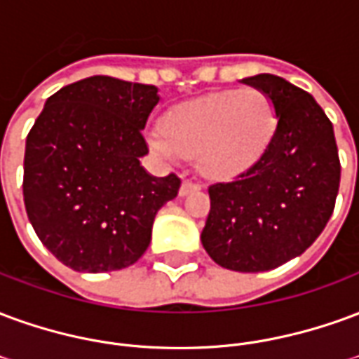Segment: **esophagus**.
Masks as SVG:
<instances>
[{
    "label": "esophagus",
    "mask_w": 359,
    "mask_h": 359,
    "mask_svg": "<svg viewBox=\"0 0 359 359\" xmlns=\"http://www.w3.org/2000/svg\"><path fill=\"white\" fill-rule=\"evenodd\" d=\"M198 188H200V184H196V182H192V180H184V182L180 184L179 194L180 196H187V194H190V192H194V190H198Z\"/></svg>",
    "instance_id": "1"
}]
</instances>
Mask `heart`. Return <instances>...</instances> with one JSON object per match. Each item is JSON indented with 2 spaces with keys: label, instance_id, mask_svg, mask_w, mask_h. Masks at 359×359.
<instances>
[{
  "label": "heart",
  "instance_id": "1",
  "mask_svg": "<svg viewBox=\"0 0 359 359\" xmlns=\"http://www.w3.org/2000/svg\"><path fill=\"white\" fill-rule=\"evenodd\" d=\"M163 130L148 136L151 149L169 161L200 154L211 177L244 171L264 154L275 130L271 102L257 90L213 94L169 111Z\"/></svg>",
  "mask_w": 359,
  "mask_h": 359
}]
</instances>
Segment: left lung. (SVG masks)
I'll use <instances>...</instances> for the list:
<instances>
[{
  "mask_svg": "<svg viewBox=\"0 0 359 359\" xmlns=\"http://www.w3.org/2000/svg\"><path fill=\"white\" fill-rule=\"evenodd\" d=\"M277 117L264 154L229 182L208 188L202 244L221 267L259 273L300 256L323 233L339 194L332 123L313 95L275 74L244 79Z\"/></svg>",
  "mask_w": 359,
  "mask_h": 359,
  "instance_id": "8db88e82",
  "label": "left lung"
}]
</instances>
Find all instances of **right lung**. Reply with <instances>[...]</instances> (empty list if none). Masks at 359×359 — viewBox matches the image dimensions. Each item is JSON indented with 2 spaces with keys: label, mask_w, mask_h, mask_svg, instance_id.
Wrapping results in <instances>:
<instances>
[{
  "label": "right lung",
  "mask_w": 359,
  "mask_h": 359,
  "mask_svg": "<svg viewBox=\"0 0 359 359\" xmlns=\"http://www.w3.org/2000/svg\"><path fill=\"white\" fill-rule=\"evenodd\" d=\"M159 102L156 86L90 76L48 97L27 136L22 196L46 248L81 273L136 264L156 213L180 179L151 177L142 130Z\"/></svg>",
  "instance_id": "add662e5"
}]
</instances>
